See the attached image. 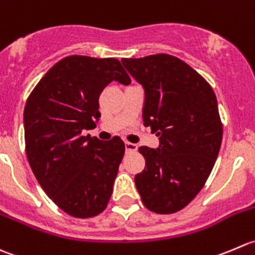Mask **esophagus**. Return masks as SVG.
I'll list each match as a JSON object with an SVG mask.
<instances>
[{
    "label": "esophagus",
    "mask_w": 255,
    "mask_h": 255,
    "mask_svg": "<svg viewBox=\"0 0 255 255\" xmlns=\"http://www.w3.org/2000/svg\"><path fill=\"white\" fill-rule=\"evenodd\" d=\"M125 150H127V152H133V151L137 150V145L127 141V142H125Z\"/></svg>",
    "instance_id": "1"
}]
</instances>
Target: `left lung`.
Instances as JSON below:
<instances>
[{
	"label": "left lung",
	"mask_w": 255,
	"mask_h": 255,
	"mask_svg": "<svg viewBox=\"0 0 255 255\" xmlns=\"http://www.w3.org/2000/svg\"><path fill=\"white\" fill-rule=\"evenodd\" d=\"M145 89L143 125L160 136V146L138 148L145 168L135 185L147 210L181 211L202 190L223 136L217 98L207 80L180 58L158 53L123 58Z\"/></svg>",
	"instance_id": "obj_1"
}]
</instances>
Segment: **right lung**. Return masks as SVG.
I'll return each instance as SVG.
<instances>
[{"label":"right lung","mask_w":255,"mask_h":255,"mask_svg":"<svg viewBox=\"0 0 255 255\" xmlns=\"http://www.w3.org/2000/svg\"><path fill=\"white\" fill-rule=\"evenodd\" d=\"M113 80L131 79L117 58L69 55L34 87L24 107V142L29 166L48 197L77 218L107 208L125 143L84 136L100 118L99 97Z\"/></svg>","instance_id":"1"}]
</instances>
